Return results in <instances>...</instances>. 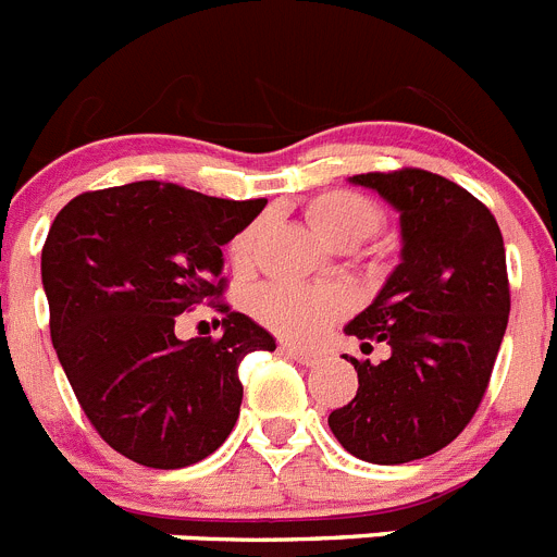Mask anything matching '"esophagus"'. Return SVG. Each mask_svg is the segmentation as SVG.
I'll list each match as a JSON object with an SVG mask.
<instances>
[{
  "label": "esophagus",
  "mask_w": 557,
  "mask_h": 557,
  "mask_svg": "<svg viewBox=\"0 0 557 557\" xmlns=\"http://www.w3.org/2000/svg\"><path fill=\"white\" fill-rule=\"evenodd\" d=\"M282 354L293 357L295 362H301V366H318V359H321L318 351H309V348L301 346H289V343H282Z\"/></svg>",
  "instance_id": "1"
}]
</instances>
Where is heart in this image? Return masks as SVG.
<instances>
[{
	"mask_svg": "<svg viewBox=\"0 0 557 557\" xmlns=\"http://www.w3.org/2000/svg\"><path fill=\"white\" fill-rule=\"evenodd\" d=\"M307 220L334 248H357L371 239L385 220V211L368 195L351 189H329L307 203ZM262 223L248 225L231 239V264L245 270L253 262L256 239ZM348 295L337 287H298V284H264L250 295V312L273 332L293 339H314L339 314H346Z\"/></svg>",
	"mask_w": 557,
	"mask_h": 557,
	"instance_id": "b5f03b06",
	"label": "heart"
}]
</instances>
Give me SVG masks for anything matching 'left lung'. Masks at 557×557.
I'll return each mask as SVG.
<instances>
[{
  "mask_svg": "<svg viewBox=\"0 0 557 557\" xmlns=\"http://www.w3.org/2000/svg\"><path fill=\"white\" fill-rule=\"evenodd\" d=\"M348 181L396 211L401 250L376 298L346 326L362 354L382 343L387 357H351L357 396L329 426L359 460L398 466L451 444L480 407L510 314L505 243L494 214L441 175L398 170Z\"/></svg>",
  "mask_w": 557,
  "mask_h": 557,
  "instance_id": "1",
  "label": "left lung"
}]
</instances>
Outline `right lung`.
<instances>
[{
	"label": "right lung",
	"mask_w": 557,
	"mask_h": 557,
	"mask_svg": "<svg viewBox=\"0 0 557 557\" xmlns=\"http://www.w3.org/2000/svg\"><path fill=\"white\" fill-rule=\"evenodd\" d=\"M264 206L136 181L58 211L41 250L52 346L88 421L127 460L184 469L234 430L239 362L275 351L273 334L225 304L220 339H178L175 321L223 295V245Z\"/></svg>",
	"instance_id": "right-lung-1"
}]
</instances>
